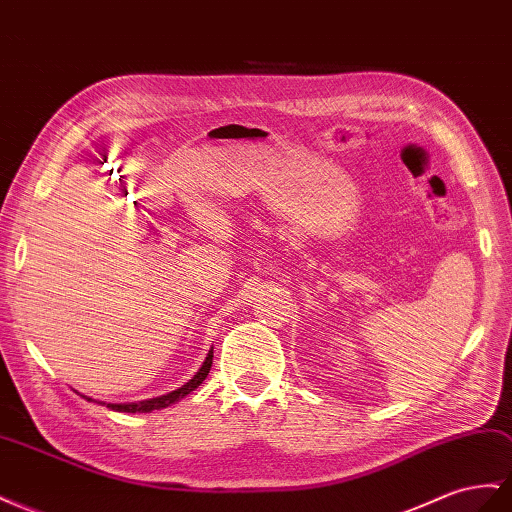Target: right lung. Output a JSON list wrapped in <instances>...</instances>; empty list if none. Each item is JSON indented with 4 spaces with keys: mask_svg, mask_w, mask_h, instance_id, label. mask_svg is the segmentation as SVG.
I'll return each instance as SVG.
<instances>
[{
    "mask_svg": "<svg viewBox=\"0 0 512 512\" xmlns=\"http://www.w3.org/2000/svg\"><path fill=\"white\" fill-rule=\"evenodd\" d=\"M211 364H213V351H209V355H206V359H204L202 368L196 372V375H193V379H191V381H187V383L183 385V388H178V390H174V392H170V394H165V396H159V398L142 400V403H131V405H114V403H109L107 407H109V409H114V411H127V413H135V411L148 413V411H153V409L170 407L172 403H176V400L185 398L189 392H193V390L198 388V385L206 379V375H209ZM88 400H90V398H88ZM103 405H105V403H103Z\"/></svg>",
    "mask_w": 512,
    "mask_h": 512,
    "instance_id": "right-lung-1",
    "label": "right lung"
}]
</instances>
